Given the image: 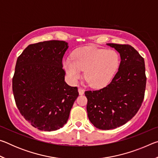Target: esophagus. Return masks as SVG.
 <instances>
[{
  "mask_svg": "<svg viewBox=\"0 0 158 158\" xmlns=\"http://www.w3.org/2000/svg\"><path fill=\"white\" fill-rule=\"evenodd\" d=\"M78 91H79V93L80 95H83L84 93V90L82 89L81 88H79Z\"/></svg>",
  "mask_w": 158,
  "mask_h": 158,
  "instance_id": "34e87169",
  "label": "esophagus"
}]
</instances>
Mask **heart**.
I'll use <instances>...</instances> for the list:
<instances>
[{"mask_svg":"<svg viewBox=\"0 0 158 158\" xmlns=\"http://www.w3.org/2000/svg\"><path fill=\"white\" fill-rule=\"evenodd\" d=\"M120 65L116 51L84 47L76 49L71 58L63 60V67L69 81L76 83L84 71V78L93 88H102L110 83Z\"/></svg>","mask_w":158,"mask_h":158,"instance_id":"b5f03b06","label":"heart"}]
</instances>
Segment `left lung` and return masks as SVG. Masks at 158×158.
<instances>
[{
  "mask_svg": "<svg viewBox=\"0 0 158 158\" xmlns=\"http://www.w3.org/2000/svg\"><path fill=\"white\" fill-rule=\"evenodd\" d=\"M120 53L118 71L106 87L87 90L88 117L95 127L115 129L132 118L141 107L146 89L144 59L129 44L109 43Z\"/></svg>",
  "mask_w": 158,
  "mask_h": 158,
  "instance_id": "left-lung-1",
  "label": "left lung"
}]
</instances>
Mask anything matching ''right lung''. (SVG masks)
I'll return each instance as SVG.
<instances>
[{
  "mask_svg": "<svg viewBox=\"0 0 158 158\" xmlns=\"http://www.w3.org/2000/svg\"><path fill=\"white\" fill-rule=\"evenodd\" d=\"M65 41L30 44L18 57L12 90L21 114L40 130L64 126L79 96L77 87L65 81L62 60L68 49Z\"/></svg>",
  "mask_w": 158,
  "mask_h": 158,
  "instance_id": "right-lung-1",
  "label": "right lung"
}]
</instances>
